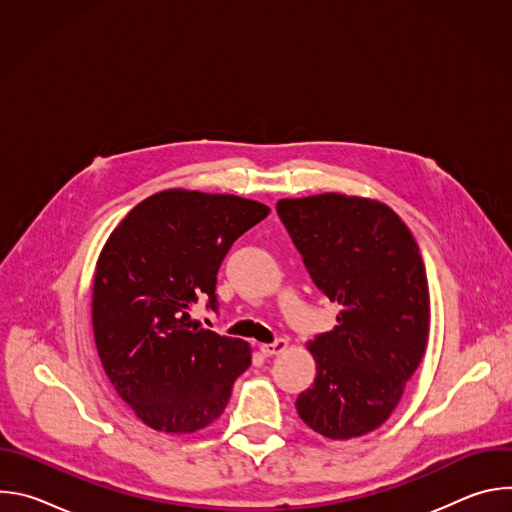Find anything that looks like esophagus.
<instances>
[{"label":"esophagus","instance_id":"34e87169","mask_svg":"<svg viewBox=\"0 0 512 512\" xmlns=\"http://www.w3.org/2000/svg\"><path fill=\"white\" fill-rule=\"evenodd\" d=\"M285 348H287V340H283V338H277V340H273L271 344H261L263 356H277V354H281Z\"/></svg>","mask_w":512,"mask_h":512}]
</instances>
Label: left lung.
<instances>
[{
  "mask_svg": "<svg viewBox=\"0 0 512 512\" xmlns=\"http://www.w3.org/2000/svg\"><path fill=\"white\" fill-rule=\"evenodd\" d=\"M277 214L316 287L340 306L334 330L308 344L316 379L296 409L330 440L369 433L393 413L427 346L419 247L387 204L369 198H283Z\"/></svg>",
  "mask_w": 512,
  "mask_h": 512,
  "instance_id": "1",
  "label": "left lung"
}]
</instances>
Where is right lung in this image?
<instances>
[{"instance_id":"add662e5","label":"right lung","mask_w":512,"mask_h":512,"mask_svg":"<svg viewBox=\"0 0 512 512\" xmlns=\"http://www.w3.org/2000/svg\"><path fill=\"white\" fill-rule=\"evenodd\" d=\"M269 208L233 194L166 190L139 202L101 251L93 332L119 397L158 431L192 433L221 415L251 348L198 328L188 310L218 312L216 273Z\"/></svg>"}]
</instances>
